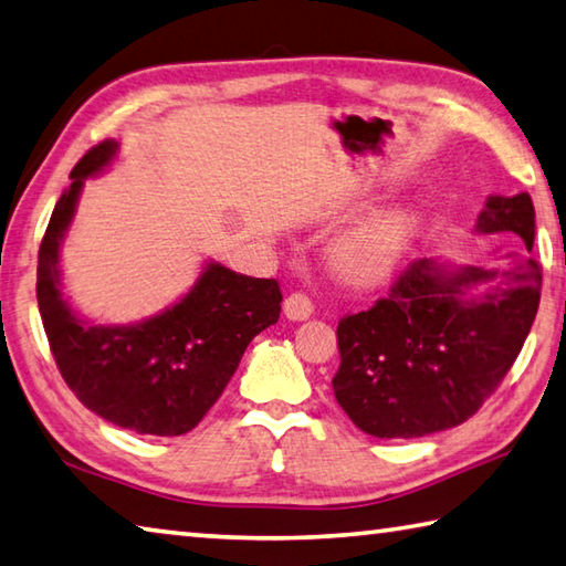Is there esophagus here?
<instances>
[{
  "label": "esophagus",
  "instance_id": "1",
  "mask_svg": "<svg viewBox=\"0 0 566 566\" xmlns=\"http://www.w3.org/2000/svg\"><path fill=\"white\" fill-rule=\"evenodd\" d=\"M283 311H285V315L291 317V319H307V317L313 315L315 305H313V301H311V297H307L305 293L295 291V293H291V295L285 297Z\"/></svg>",
  "mask_w": 566,
  "mask_h": 566
}]
</instances>
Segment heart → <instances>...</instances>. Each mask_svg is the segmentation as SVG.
<instances>
[{"mask_svg": "<svg viewBox=\"0 0 566 566\" xmlns=\"http://www.w3.org/2000/svg\"><path fill=\"white\" fill-rule=\"evenodd\" d=\"M407 237L409 217L403 211H387L367 221L337 243L335 259L339 271L355 281L377 279L399 259Z\"/></svg>", "mask_w": 566, "mask_h": 566, "instance_id": "obj_1", "label": "heart"}]
</instances>
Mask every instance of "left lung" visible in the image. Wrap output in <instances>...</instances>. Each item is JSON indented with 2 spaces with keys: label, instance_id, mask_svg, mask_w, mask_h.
Wrapping results in <instances>:
<instances>
[{
  "label": "left lung",
  "instance_id": "left-lung-1",
  "mask_svg": "<svg viewBox=\"0 0 566 566\" xmlns=\"http://www.w3.org/2000/svg\"><path fill=\"white\" fill-rule=\"evenodd\" d=\"M478 231H510L532 251L535 207L527 191L490 197ZM483 282L496 285L471 296ZM539 291L535 259H515L505 271L411 261L387 297L339 319L337 403L377 439H419L468 421L515 365Z\"/></svg>",
  "mask_w": 566,
  "mask_h": 566
}]
</instances>
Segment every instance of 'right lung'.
Returning a JSON list of instances; mask_svg holds the SVG:
<instances>
[{
	"instance_id": "1",
	"label": "right lung",
	"mask_w": 566,
	"mask_h": 566,
	"mask_svg": "<svg viewBox=\"0 0 566 566\" xmlns=\"http://www.w3.org/2000/svg\"><path fill=\"white\" fill-rule=\"evenodd\" d=\"M115 150L113 140L91 147L53 207L39 249V313L61 377L83 407L135 433L182 436L214 407L251 339L279 323L283 293L275 279L209 263L182 301L140 325L83 323L61 297L59 247L83 179Z\"/></svg>"
}]
</instances>
